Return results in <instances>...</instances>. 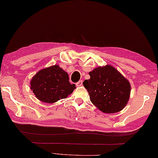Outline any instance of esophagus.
I'll list each match as a JSON object with an SVG mask.
<instances>
[{"instance_id": "obj_1", "label": "esophagus", "mask_w": 158, "mask_h": 158, "mask_svg": "<svg viewBox=\"0 0 158 158\" xmlns=\"http://www.w3.org/2000/svg\"><path fill=\"white\" fill-rule=\"evenodd\" d=\"M82 84H83V81H81V80H80V81H79L78 82L76 83V85L77 87H80V86L82 85Z\"/></svg>"}]
</instances>
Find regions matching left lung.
Listing matches in <instances>:
<instances>
[{"instance_id": "obj_1", "label": "left lung", "mask_w": 158, "mask_h": 158, "mask_svg": "<svg viewBox=\"0 0 158 158\" xmlns=\"http://www.w3.org/2000/svg\"><path fill=\"white\" fill-rule=\"evenodd\" d=\"M90 79L83 84L91 102L100 110L115 113L122 110L128 102L131 86L118 70L110 65L98 66L89 73Z\"/></svg>"}]
</instances>
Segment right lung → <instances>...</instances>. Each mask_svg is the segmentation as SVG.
<instances>
[{"instance_id":"right-lung-1","label":"right lung","mask_w":158,"mask_h":158,"mask_svg":"<svg viewBox=\"0 0 158 158\" xmlns=\"http://www.w3.org/2000/svg\"><path fill=\"white\" fill-rule=\"evenodd\" d=\"M75 88V85L69 82L68 73L58 65L39 70L31 81L34 94L45 103H54L66 98Z\"/></svg>"}]
</instances>
